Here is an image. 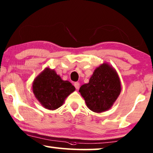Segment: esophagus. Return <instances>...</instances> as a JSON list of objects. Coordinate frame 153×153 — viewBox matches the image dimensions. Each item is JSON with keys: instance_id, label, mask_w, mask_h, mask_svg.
<instances>
[{"instance_id": "34e87169", "label": "esophagus", "mask_w": 153, "mask_h": 153, "mask_svg": "<svg viewBox=\"0 0 153 153\" xmlns=\"http://www.w3.org/2000/svg\"><path fill=\"white\" fill-rule=\"evenodd\" d=\"M74 87L76 88V89L78 90L79 88V86H80V84H79V82H75V83H74Z\"/></svg>"}]
</instances>
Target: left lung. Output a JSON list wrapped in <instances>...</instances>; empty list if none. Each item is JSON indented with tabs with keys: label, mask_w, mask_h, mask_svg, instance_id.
Segmentation results:
<instances>
[{
	"label": "left lung",
	"mask_w": 153,
	"mask_h": 153,
	"mask_svg": "<svg viewBox=\"0 0 153 153\" xmlns=\"http://www.w3.org/2000/svg\"><path fill=\"white\" fill-rule=\"evenodd\" d=\"M79 92L92 111L109 110L121 92V83L117 72L107 63L94 70L89 83L81 86Z\"/></svg>",
	"instance_id": "1"
}]
</instances>
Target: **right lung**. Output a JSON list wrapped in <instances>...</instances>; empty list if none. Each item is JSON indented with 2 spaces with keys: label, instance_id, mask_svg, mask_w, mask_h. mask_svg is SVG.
Returning <instances> with one entry per match:
<instances>
[{
  "label": "right lung",
  "instance_id": "1",
  "mask_svg": "<svg viewBox=\"0 0 153 153\" xmlns=\"http://www.w3.org/2000/svg\"><path fill=\"white\" fill-rule=\"evenodd\" d=\"M75 90L68 81H63L54 70L47 68L33 83V92L41 105L49 110L60 107L64 100Z\"/></svg>",
  "mask_w": 153,
  "mask_h": 153
}]
</instances>
